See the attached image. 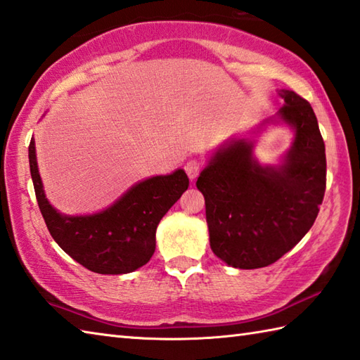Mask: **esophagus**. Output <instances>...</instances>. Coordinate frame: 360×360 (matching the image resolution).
Segmentation results:
<instances>
[{
	"label": "esophagus",
	"instance_id": "obj_1",
	"mask_svg": "<svg viewBox=\"0 0 360 360\" xmlns=\"http://www.w3.org/2000/svg\"><path fill=\"white\" fill-rule=\"evenodd\" d=\"M184 169H186V173H187V176H188V179L193 181V179H197L198 173L201 172V163H200L198 160H188V162L186 163Z\"/></svg>",
	"mask_w": 360,
	"mask_h": 360
}]
</instances>
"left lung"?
I'll return each instance as SVG.
<instances>
[{
    "label": "left lung",
    "mask_w": 360,
    "mask_h": 360,
    "mask_svg": "<svg viewBox=\"0 0 360 360\" xmlns=\"http://www.w3.org/2000/svg\"><path fill=\"white\" fill-rule=\"evenodd\" d=\"M278 96L285 105L259 126L283 122L294 130L278 165L255 159V140L233 139L197 181L212 252L238 269L269 266L290 252L315 224L324 198L326 148L315 112L294 91Z\"/></svg>",
    "instance_id": "8db88e82"
}]
</instances>
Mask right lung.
<instances>
[{
  "mask_svg": "<svg viewBox=\"0 0 360 360\" xmlns=\"http://www.w3.org/2000/svg\"><path fill=\"white\" fill-rule=\"evenodd\" d=\"M30 172L39 209L51 238L77 263L97 274H129L145 266L155 250V230L187 191L184 169L136 182L112 206L89 215H64L45 197L34 139L28 148Z\"/></svg>",
  "mask_w": 360,
  "mask_h": 360,
  "instance_id": "add662e5",
  "label": "right lung"
}]
</instances>
